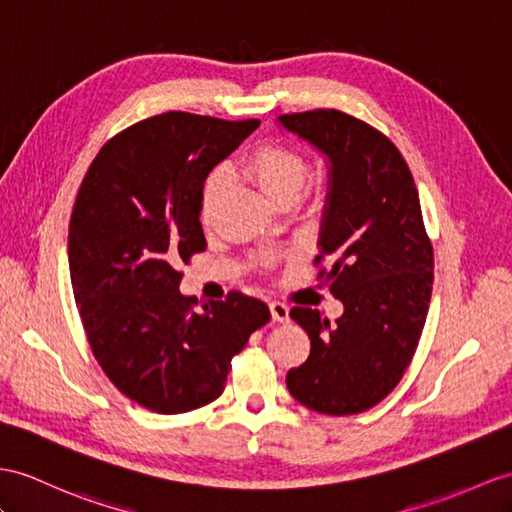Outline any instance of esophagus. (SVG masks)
I'll return each instance as SVG.
<instances>
[{"label": "esophagus", "instance_id": "esophagus-1", "mask_svg": "<svg viewBox=\"0 0 512 512\" xmlns=\"http://www.w3.org/2000/svg\"><path fill=\"white\" fill-rule=\"evenodd\" d=\"M269 310H271L273 321H280V323L289 321V306H286V304H282V302H271V304H269Z\"/></svg>", "mask_w": 512, "mask_h": 512}]
</instances>
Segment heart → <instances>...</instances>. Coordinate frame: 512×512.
I'll use <instances>...</instances> for the list:
<instances>
[{
  "instance_id": "obj_1",
  "label": "heart",
  "mask_w": 512,
  "mask_h": 512,
  "mask_svg": "<svg viewBox=\"0 0 512 512\" xmlns=\"http://www.w3.org/2000/svg\"><path fill=\"white\" fill-rule=\"evenodd\" d=\"M245 173L265 193L267 199L280 206L284 202H295L308 180L310 165L302 152H297V149L289 145L263 143L247 156ZM221 184V176H215L213 182L208 184L202 210L204 223L213 221V208L219 199Z\"/></svg>"
}]
</instances>
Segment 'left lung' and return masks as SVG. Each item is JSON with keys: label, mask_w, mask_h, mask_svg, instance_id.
Returning <instances> with one entry per match:
<instances>
[{"label": "left lung", "mask_w": 512, "mask_h": 512, "mask_svg": "<svg viewBox=\"0 0 512 512\" xmlns=\"http://www.w3.org/2000/svg\"><path fill=\"white\" fill-rule=\"evenodd\" d=\"M280 123L330 158L315 265L345 306L334 323L313 308L291 310L310 356L286 373V386L315 413H365L404 378L428 315L434 252L417 186L389 136L347 112H291Z\"/></svg>", "instance_id": "8db88e82"}]
</instances>
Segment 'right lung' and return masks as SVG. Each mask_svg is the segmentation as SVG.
<instances>
[{"instance_id":"right-lung-1","label":"right lung","mask_w":512,"mask_h":512,"mask_svg":"<svg viewBox=\"0 0 512 512\" xmlns=\"http://www.w3.org/2000/svg\"><path fill=\"white\" fill-rule=\"evenodd\" d=\"M258 126L162 112L108 139L80 184L69 273L86 339L108 380L154 413L215 402L232 358L271 319L241 291L202 310L178 291L180 265L206 249L208 173Z\"/></svg>"}]
</instances>
